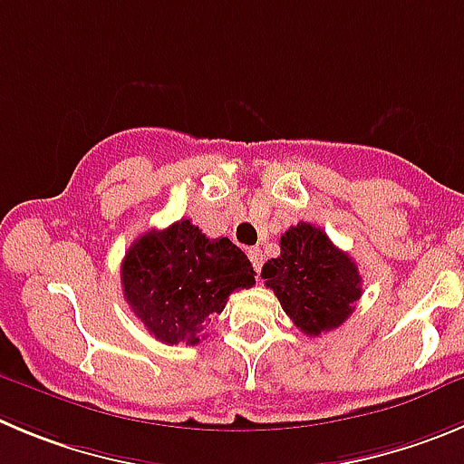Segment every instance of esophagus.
I'll return each instance as SVG.
<instances>
[{"instance_id": "obj_1", "label": "esophagus", "mask_w": 464, "mask_h": 464, "mask_svg": "<svg viewBox=\"0 0 464 464\" xmlns=\"http://www.w3.org/2000/svg\"><path fill=\"white\" fill-rule=\"evenodd\" d=\"M246 256H249V261H252V266H254V270H261V266H263V254H261V249H258V246H249V249H246Z\"/></svg>"}]
</instances>
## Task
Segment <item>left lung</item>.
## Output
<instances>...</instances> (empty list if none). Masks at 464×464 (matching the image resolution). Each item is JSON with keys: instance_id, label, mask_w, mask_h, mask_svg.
<instances>
[{"instance_id": "8db88e82", "label": "left lung", "mask_w": 464, "mask_h": 464, "mask_svg": "<svg viewBox=\"0 0 464 464\" xmlns=\"http://www.w3.org/2000/svg\"><path fill=\"white\" fill-rule=\"evenodd\" d=\"M281 254L263 266L261 276L288 318L306 336L336 330L362 297V276L323 228L300 222L281 236Z\"/></svg>"}]
</instances>
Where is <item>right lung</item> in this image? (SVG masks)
<instances>
[{
	"mask_svg": "<svg viewBox=\"0 0 464 464\" xmlns=\"http://www.w3.org/2000/svg\"><path fill=\"white\" fill-rule=\"evenodd\" d=\"M254 267L228 237H206L189 219L132 242L121 266L123 297L167 345H197L233 291L256 284Z\"/></svg>",
	"mask_w": 464,
	"mask_h": 464,
	"instance_id": "obj_1",
	"label": "right lung"
}]
</instances>
